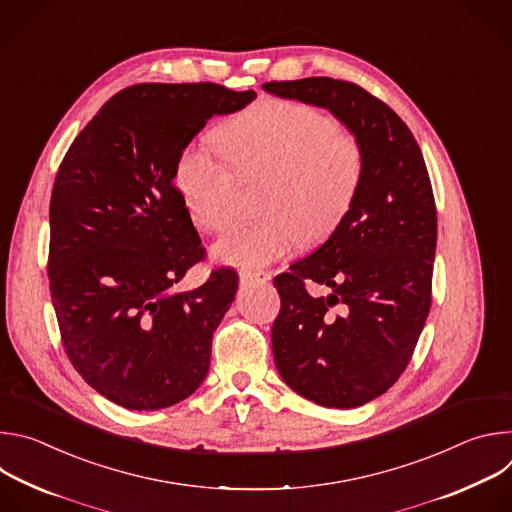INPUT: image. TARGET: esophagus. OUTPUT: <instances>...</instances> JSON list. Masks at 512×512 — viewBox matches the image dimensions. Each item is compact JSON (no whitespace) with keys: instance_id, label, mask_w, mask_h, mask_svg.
<instances>
[{"instance_id":"1","label":"esophagus","mask_w":512,"mask_h":512,"mask_svg":"<svg viewBox=\"0 0 512 512\" xmlns=\"http://www.w3.org/2000/svg\"><path fill=\"white\" fill-rule=\"evenodd\" d=\"M271 279L269 271H241L243 283H267Z\"/></svg>"}]
</instances>
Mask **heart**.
<instances>
[{
  "label": "heart",
  "mask_w": 512,
  "mask_h": 512,
  "mask_svg": "<svg viewBox=\"0 0 512 512\" xmlns=\"http://www.w3.org/2000/svg\"><path fill=\"white\" fill-rule=\"evenodd\" d=\"M208 137L186 145L176 188L206 233L225 231L239 212L243 186L267 182L261 221L233 227L214 245L216 259L259 269L328 239L348 216L364 178V148L338 131L326 111L291 99H265Z\"/></svg>",
  "instance_id": "b5f03b06"
}]
</instances>
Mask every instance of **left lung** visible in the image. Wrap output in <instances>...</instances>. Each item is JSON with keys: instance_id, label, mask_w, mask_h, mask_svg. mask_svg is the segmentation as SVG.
<instances>
[{"instance_id": "left-lung-1", "label": "left lung", "mask_w": 512, "mask_h": 512, "mask_svg": "<svg viewBox=\"0 0 512 512\" xmlns=\"http://www.w3.org/2000/svg\"><path fill=\"white\" fill-rule=\"evenodd\" d=\"M263 89L330 109L364 148V178L344 223L273 279L281 308L271 328L275 367L291 389L324 407H358L397 383L431 308V180L405 121L362 87L310 77ZM308 282L329 294L312 297Z\"/></svg>"}]
</instances>
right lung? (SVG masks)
Returning <instances> with one entry per match:
<instances>
[{
	"label": "right lung",
	"instance_id": "right-lung-1",
	"mask_svg": "<svg viewBox=\"0 0 512 512\" xmlns=\"http://www.w3.org/2000/svg\"><path fill=\"white\" fill-rule=\"evenodd\" d=\"M255 99L216 83H141L119 91L68 148L50 198V298L77 373L109 401L156 411L204 381L216 326L239 275L212 269L174 186L176 166L212 115Z\"/></svg>",
	"mask_w": 512,
	"mask_h": 512
}]
</instances>
